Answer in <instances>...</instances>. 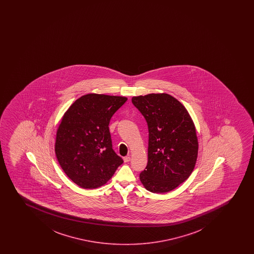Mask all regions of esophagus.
Segmentation results:
<instances>
[{"label":"esophagus","mask_w":254,"mask_h":254,"mask_svg":"<svg viewBox=\"0 0 254 254\" xmlns=\"http://www.w3.org/2000/svg\"><path fill=\"white\" fill-rule=\"evenodd\" d=\"M124 161H125V163H128V162L130 161V157H129V156L125 157V158H124Z\"/></svg>","instance_id":"1"}]
</instances>
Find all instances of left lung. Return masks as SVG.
I'll return each mask as SVG.
<instances>
[{
	"instance_id": "8db88e82",
	"label": "left lung",
	"mask_w": 254,
	"mask_h": 254,
	"mask_svg": "<svg viewBox=\"0 0 254 254\" xmlns=\"http://www.w3.org/2000/svg\"><path fill=\"white\" fill-rule=\"evenodd\" d=\"M132 103L148 126V162L140 181L151 192L170 191L189 178L196 162L198 141L191 118L169 94L134 96Z\"/></svg>"
}]
</instances>
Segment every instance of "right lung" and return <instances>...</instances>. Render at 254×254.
Returning a JSON list of instances; mask_svg holds the SVG:
<instances>
[{"label":"right lung","instance_id":"obj_1","mask_svg":"<svg viewBox=\"0 0 254 254\" xmlns=\"http://www.w3.org/2000/svg\"><path fill=\"white\" fill-rule=\"evenodd\" d=\"M127 101L124 96L87 94L63 117L55 152L67 177L84 189L106 184L124 161L112 145L109 122Z\"/></svg>","mask_w":254,"mask_h":254}]
</instances>
